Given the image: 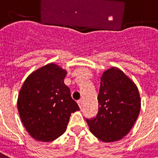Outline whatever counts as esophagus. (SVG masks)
Listing matches in <instances>:
<instances>
[{
    "label": "esophagus",
    "instance_id": "1",
    "mask_svg": "<svg viewBox=\"0 0 158 158\" xmlns=\"http://www.w3.org/2000/svg\"><path fill=\"white\" fill-rule=\"evenodd\" d=\"M77 103H78V105H79V106H80V108H82V106H83V101L82 100H79L78 102H77Z\"/></svg>",
    "mask_w": 158,
    "mask_h": 158
}]
</instances>
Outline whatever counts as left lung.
Returning <instances> with one entry per match:
<instances>
[{
	"label": "left lung",
	"mask_w": 158,
	"mask_h": 158,
	"mask_svg": "<svg viewBox=\"0 0 158 158\" xmlns=\"http://www.w3.org/2000/svg\"><path fill=\"white\" fill-rule=\"evenodd\" d=\"M98 103L95 118L86 120L93 135L106 143L127 135L139 117L141 106L136 84L115 67L102 74Z\"/></svg>",
	"instance_id": "left-lung-1"
}]
</instances>
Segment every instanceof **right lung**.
Instances as JSON below:
<instances>
[{"mask_svg":"<svg viewBox=\"0 0 158 158\" xmlns=\"http://www.w3.org/2000/svg\"><path fill=\"white\" fill-rule=\"evenodd\" d=\"M67 71L48 64L30 74L18 96V111L28 133L36 140L51 142L66 130L70 114L80 110L64 82Z\"/></svg>","mask_w":158,"mask_h":158,"instance_id":"1","label":"right lung"}]
</instances>
